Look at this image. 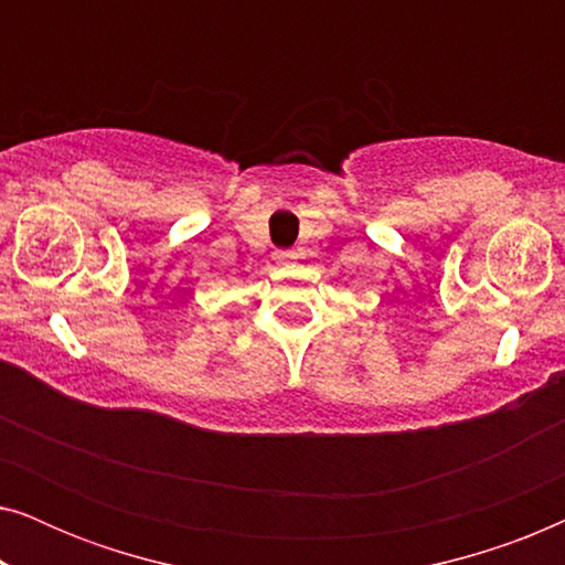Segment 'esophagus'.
<instances>
[{
	"label": "esophagus",
	"mask_w": 565,
	"mask_h": 565,
	"mask_svg": "<svg viewBox=\"0 0 565 565\" xmlns=\"http://www.w3.org/2000/svg\"><path fill=\"white\" fill-rule=\"evenodd\" d=\"M292 257V252H280V254H277V259H280V262H288Z\"/></svg>",
	"instance_id": "1"
}]
</instances>
